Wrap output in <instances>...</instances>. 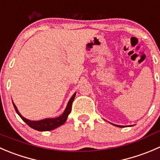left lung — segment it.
<instances>
[{"label":"left lung","instance_id":"1","mask_svg":"<svg viewBox=\"0 0 160 160\" xmlns=\"http://www.w3.org/2000/svg\"><path fill=\"white\" fill-rule=\"evenodd\" d=\"M113 125L117 126V127H120V128H123V127H124V126H122V125H117V124H113Z\"/></svg>","mask_w":160,"mask_h":160}]
</instances>
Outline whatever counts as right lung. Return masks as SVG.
<instances>
[{"instance_id": "add662e5", "label": "right lung", "mask_w": 160, "mask_h": 160, "mask_svg": "<svg viewBox=\"0 0 160 160\" xmlns=\"http://www.w3.org/2000/svg\"><path fill=\"white\" fill-rule=\"evenodd\" d=\"M75 95L76 92L74 93L73 96H72V98L70 99V100L68 102V105L66 109L64 110V113H62V115H61L60 117L56 118H46V119L41 120V121H30V120L26 119L24 117H22L21 115V113L18 112V109H17L16 106L15 105L13 102V106L15 107V110L16 111V113H18V116L22 119V121L24 122H26L30 128L35 129L36 131H39V132H47V131H51L53 129L57 128L59 126L63 125V124L65 123V121H67L68 116L69 115V113H71V110H72V102H73L74 99L75 97Z\"/></svg>"}]
</instances>
